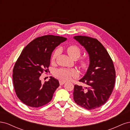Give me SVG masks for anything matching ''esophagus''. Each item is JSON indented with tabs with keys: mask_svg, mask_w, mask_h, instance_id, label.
<instances>
[{
	"mask_svg": "<svg viewBox=\"0 0 130 130\" xmlns=\"http://www.w3.org/2000/svg\"><path fill=\"white\" fill-rule=\"evenodd\" d=\"M59 82H60V85H64L65 83H66V82L65 81H62V80H60L59 81Z\"/></svg>",
	"mask_w": 130,
	"mask_h": 130,
	"instance_id": "1",
	"label": "esophagus"
}]
</instances>
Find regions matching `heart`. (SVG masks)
I'll list each match as a JSON object with an SVG mask.
<instances>
[{
  "label": "heart",
  "instance_id": "heart-1",
  "mask_svg": "<svg viewBox=\"0 0 130 130\" xmlns=\"http://www.w3.org/2000/svg\"><path fill=\"white\" fill-rule=\"evenodd\" d=\"M67 52L69 56L72 58L76 59L79 57L81 54V50L80 48L76 45H71L68 47ZM60 53V49H57L55 51L52 58V62H54L56 58L58 56ZM80 64L82 69L85 70L87 69L89 67V62L86 59H82L80 60ZM55 76L59 79L67 81L72 79L73 78H76L78 76V73L75 69H60L57 70L55 73Z\"/></svg>",
  "mask_w": 130,
  "mask_h": 130
}]
</instances>
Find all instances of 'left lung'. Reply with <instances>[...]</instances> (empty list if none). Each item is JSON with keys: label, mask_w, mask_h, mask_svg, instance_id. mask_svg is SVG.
Masks as SVG:
<instances>
[{"label": "left lung", "mask_w": 130, "mask_h": 130, "mask_svg": "<svg viewBox=\"0 0 130 130\" xmlns=\"http://www.w3.org/2000/svg\"><path fill=\"white\" fill-rule=\"evenodd\" d=\"M74 38L83 46L89 56V66L79 81L87 87L74 86L75 102L90 110L100 107L107 101L114 88L116 71L112 59L103 44L95 38L76 36Z\"/></svg>", "instance_id": "left-lung-1"}]
</instances>
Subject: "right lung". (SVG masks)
Instances as JSON below:
<instances>
[{"mask_svg":"<svg viewBox=\"0 0 130 130\" xmlns=\"http://www.w3.org/2000/svg\"><path fill=\"white\" fill-rule=\"evenodd\" d=\"M66 40L63 37L45 35L35 38L23 50L13 69L14 88L23 103L38 107L52 100L59 82L50 76L42 84L40 76L49 69L53 50Z\"/></svg>","mask_w":130,"mask_h":130,"instance_id":"1","label":"right lung"}]
</instances>
